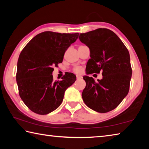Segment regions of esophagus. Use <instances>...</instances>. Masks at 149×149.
Here are the masks:
<instances>
[{
    "label": "esophagus",
    "instance_id": "esophagus-1",
    "mask_svg": "<svg viewBox=\"0 0 149 149\" xmlns=\"http://www.w3.org/2000/svg\"><path fill=\"white\" fill-rule=\"evenodd\" d=\"M76 77H77V79H80V78H82V76L80 75H77Z\"/></svg>",
    "mask_w": 149,
    "mask_h": 149
}]
</instances>
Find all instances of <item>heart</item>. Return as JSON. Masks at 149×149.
I'll list each match as a JSON object with an SVG mask.
<instances>
[{
	"instance_id": "1",
	"label": "heart",
	"mask_w": 149,
	"mask_h": 149,
	"mask_svg": "<svg viewBox=\"0 0 149 149\" xmlns=\"http://www.w3.org/2000/svg\"><path fill=\"white\" fill-rule=\"evenodd\" d=\"M81 71V68L79 66H75L74 68V72H76V73H79Z\"/></svg>"
}]
</instances>
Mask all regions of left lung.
<instances>
[{
  "label": "left lung",
  "mask_w": 149,
  "mask_h": 149,
  "mask_svg": "<svg viewBox=\"0 0 149 149\" xmlns=\"http://www.w3.org/2000/svg\"><path fill=\"white\" fill-rule=\"evenodd\" d=\"M79 39L90 50L87 75L102 72V78L97 82L92 77L84 75L86 87L82 93L83 100L96 112H110L129 92L132 75L129 51L115 33L106 28L80 33Z\"/></svg>",
  "instance_id": "left-lung-1"
}]
</instances>
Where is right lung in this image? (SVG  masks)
I'll return each instance as SVG.
<instances>
[{
	"label": "right lung",
	"instance_id": "1",
	"mask_svg": "<svg viewBox=\"0 0 149 149\" xmlns=\"http://www.w3.org/2000/svg\"><path fill=\"white\" fill-rule=\"evenodd\" d=\"M79 36L75 33L44 31L34 37L20 53L17 64L16 81L19 95L27 107L45 115L56 110L64 93L76 80L67 72L61 81H53V67L62 63L64 55Z\"/></svg>",
	"mask_w": 149,
	"mask_h": 149
}]
</instances>
